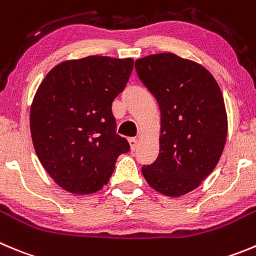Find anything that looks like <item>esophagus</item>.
Returning a JSON list of instances; mask_svg holds the SVG:
<instances>
[{
	"label": "esophagus",
	"mask_w": 256,
	"mask_h": 256,
	"mask_svg": "<svg viewBox=\"0 0 256 256\" xmlns=\"http://www.w3.org/2000/svg\"><path fill=\"white\" fill-rule=\"evenodd\" d=\"M128 142H130L131 150H132V152H135L136 148H138V145H139L138 139H136V138H130V139H128Z\"/></svg>",
	"instance_id": "obj_1"
}]
</instances>
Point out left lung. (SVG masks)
<instances>
[{"instance_id": "8db88e82", "label": "left lung", "mask_w": 256, "mask_h": 256, "mask_svg": "<svg viewBox=\"0 0 256 256\" xmlns=\"http://www.w3.org/2000/svg\"><path fill=\"white\" fill-rule=\"evenodd\" d=\"M135 68L162 114L160 152L142 176L159 193L179 197L197 188L221 158L228 138L224 96L204 66L172 52L138 59Z\"/></svg>"}]
</instances>
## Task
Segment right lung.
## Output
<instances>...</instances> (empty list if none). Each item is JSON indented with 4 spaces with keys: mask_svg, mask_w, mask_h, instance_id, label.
Listing matches in <instances>:
<instances>
[{
    "mask_svg": "<svg viewBox=\"0 0 256 256\" xmlns=\"http://www.w3.org/2000/svg\"><path fill=\"white\" fill-rule=\"evenodd\" d=\"M132 68L131 58L86 56L56 66L38 88L30 110L32 144L63 190L97 192L108 183L118 155L130 150L116 134L112 102Z\"/></svg>",
    "mask_w": 256,
    "mask_h": 256,
    "instance_id": "obj_1",
    "label": "right lung"
}]
</instances>
